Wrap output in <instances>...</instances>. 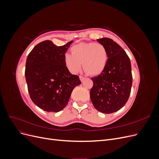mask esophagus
I'll return each mask as SVG.
<instances>
[{
  "mask_svg": "<svg viewBox=\"0 0 159 159\" xmlns=\"http://www.w3.org/2000/svg\"><path fill=\"white\" fill-rule=\"evenodd\" d=\"M80 80H81V82H83V81L85 80V78H84V76H81V75H80Z\"/></svg>",
  "mask_w": 159,
  "mask_h": 159,
  "instance_id": "1",
  "label": "esophagus"
}]
</instances>
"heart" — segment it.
<instances>
[{
    "label": "heart",
    "mask_w": 159,
    "mask_h": 159,
    "mask_svg": "<svg viewBox=\"0 0 159 159\" xmlns=\"http://www.w3.org/2000/svg\"><path fill=\"white\" fill-rule=\"evenodd\" d=\"M71 54L64 56V63L72 74H77L81 68L90 75L102 74L107 63V52L100 43H80L71 48Z\"/></svg>",
    "instance_id": "heart-1"
}]
</instances>
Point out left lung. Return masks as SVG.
Returning a JSON list of instances; mask_svg holds the SVG:
<instances>
[{
	"label": "left lung",
	"instance_id": "left-lung-1",
	"mask_svg": "<svg viewBox=\"0 0 159 159\" xmlns=\"http://www.w3.org/2000/svg\"><path fill=\"white\" fill-rule=\"evenodd\" d=\"M107 52V63L101 74L91 78L93 85L90 98L94 107L103 113L121 109L129 98L132 86L131 65L125 51L108 38L98 39Z\"/></svg>",
	"mask_w": 159,
	"mask_h": 159
}]
</instances>
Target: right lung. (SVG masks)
<instances>
[{
  "label": "right lung",
  "mask_w": 159,
  "mask_h": 159,
  "mask_svg": "<svg viewBox=\"0 0 159 159\" xmlns=\"http://www.w3.org/2000/svg\"><path fill=\"white\" fill-rule=\"evenodd\" d=\"M72 41L57 46L50 40L37 44L28 54L25 77L33 103L47 112H59L68 104L79 76L72 75L64 63Z\"/></svg>",
  "instance_id": "right-lung-1"
}]
</instances>
